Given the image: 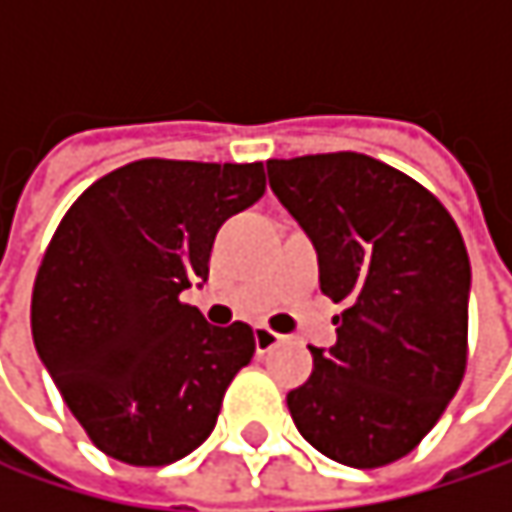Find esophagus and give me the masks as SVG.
<instances>
[{
	"instance_id": "1",
	"label": "esophagus",
	"mask_w": 512,
	"mask_h": 512,
	"mask_svg": "<svg viewBox=\"0 0 512 512\" xmlns=\"http://www.w3.org/2000/svg\"><path fill=\"white\" fill-rule=\"evenodd\" d=\"M278 344H284V335H278V332H272V329H266V326H257L255 329L257 356H266V353H272Z\"/></svg>"
}]
</instances>
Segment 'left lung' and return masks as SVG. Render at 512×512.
<instances>
[{
  "label": "left lung",
  "mask_w": 512,
  "mask_h": 512,
  "mask_svg": "<svg viewBox=\"0 0 512 512\" xmlns=\"http://www.w3.org/2000/svg\"><path fill=\"white\" fill-rule=\"evenodd\" d=\"M269 186L311 237L320 290L344 302L338 344L287 394L329 460L379 468L436 427L468 361L471 263L445 204L409 174L338 154L269 159Z\"/></svg>",
  "instance_id": "1"
}]
</instances>
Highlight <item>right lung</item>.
<instances>
[{
    "instance_id": "1",
    "label": "right lung",
    "mask_w": 512,
    "mask_h": 512,
    "mask_svg": "<svg viewBox=\"0 0 512 512\" xmlns=\"http://www.w3.org/2000/svg\"><path fill=\"white\" fill-rule=\"evenodd\" d=\"M263 189V162L136 159L91 183L55 228L32 290V338L106 457L168 465L213 433L255 332L210 326L180 293L207 281L222 222Z\"/></svg>"
}]
</instances>
